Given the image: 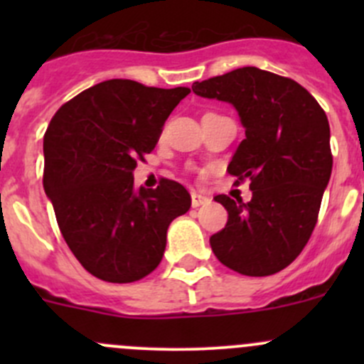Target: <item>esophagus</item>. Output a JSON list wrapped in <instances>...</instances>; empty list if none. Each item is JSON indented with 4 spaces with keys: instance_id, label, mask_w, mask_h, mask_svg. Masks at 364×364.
Wrapping results in <instances>:
<instances>
[{
    "instance_id": "esophagus-1",
    "label": "esophagus",
    "mask_w": 364,
    "mask_h": 364,
    "mask_svg": "<svg viewBox=\"0 0 364 364\" xmlns=\"http://www.w3.org/2000/svg\"><path fill=\"white\" fill-rule=\"evenodd\" d=\"M209 200V197L203 196V193H197V192H192V205L193 208H199V205L205 204Z\"/></svg>"
}]
</instances>
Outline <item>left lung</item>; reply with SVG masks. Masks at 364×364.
I'll list each match as a JSON object with an SVG mask.
<instances>
[{"instance_id":"1","label":"left lung","mask_w":364,"mask_h":364,"mask_svg":"<svg viewBox=\"0 0 364 364\" xmlns=\"http://www.w3.org/2000/svg\"><path fill=\"white\" fill-rule=\"evenodd\" d=\"M192 90L232 105L245 128L227 171L236 183L250 179L252 200L215 197L229 220L209 240L213 253L247 277L278 273L317 223L333 168L328 116L296 80L255 67L193 82Z\"/></svg>"}]
</instances>
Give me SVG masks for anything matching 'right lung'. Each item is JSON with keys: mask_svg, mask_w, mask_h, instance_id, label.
<instances>
[{"mask_svg": "<svg viewBox=\"0 0 364 364\" xmlns=\"http://www.w3.org/2000/svg\"><path fill=\"white\" fill-rule=\"evenodd\" d=\"M188 93L111 79L50 119L43 190L68 248L100 280L130 284L156 269L168 225L192 205L185 186L171 179L156 190L134 186L137 160L155 149L165 119Z\"/></svg>", "mask_w": 364, "mask_h": 364, "instance_id": "obj_1", "label": "right lung"}]
</instances>
